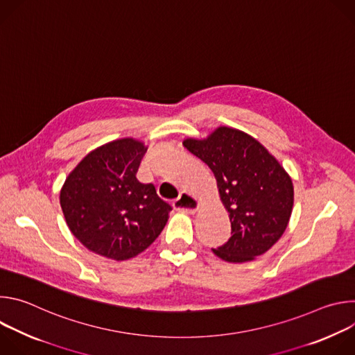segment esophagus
<instances>
[{"label":"esophagus","mask_w":355,"mask_h":355,"mask_svg":"<svg viewBox=\"0 0 355 355\" xmlns=\"http://www.w3.org/2000/svg\"><path fill=\"white\" fill-rule=\"evenodd\" d=\"M200 208V202L196 196H193L189 192H181L180 196L174 200V209L182 214L193 215Z\"/></svg>","instance_id":"esophagus-1"}]
</instances>
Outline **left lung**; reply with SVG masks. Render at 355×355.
Instances as JSON below:
<instances>
[{
	"label": "left lung",
	"mask_w": 355,
	"mask_h": 355,
	"mask_svg": "<svg viewBox=\"0 0 355 355\" xmlns=\"http://www.w3.org/2000/svg\"><path fill=\"white\" fill-rule=\"evenodd\" d=\"M182 146L214 173L219 199L232 223V237L214 254L227 263H247L267 252L284 234L293 208L291 175L248 133L219 126L204 139Z\"/></svg>",
	"instance_id": "left-lung-1"
}]
</instances>
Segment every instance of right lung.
Listing matches in <instances>:
<instances>
[{"mask_svg": "<svg viewBox=\"0 0 355 355\" xmlns=\"http://www.w3.org/2000/svg\"><path fill=\"white\" fill-rule=\"evenodd\" d=\"M144 141L122 137L99 146L70 171L60 207L71 234L95 254L125 261L143 252L164 229L171 207L153 184L137 178Z\"/></svg>", "mask_w": 355, "mask_h": 355, "instance_id": "right-lung-1", "label": "right lung"}]
</instances>
